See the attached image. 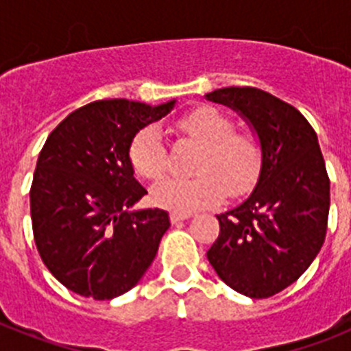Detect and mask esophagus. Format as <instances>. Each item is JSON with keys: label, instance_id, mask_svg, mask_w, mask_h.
Here are the masks:
<instances>
[{"label": "esophagus", "instance_id": "34e87169", "mask_svg": "<svg viewBox=\"0 0 351 351\" xmlns=\"http://www.w3.org/2000/svg\"><path fill=\"white\" fill-rule=\"evenodd\" d=\"M190 216H191L190 213H178V210H173V213H170V221L172 223L184 221V219H188Z\"/></svg>", "mask_w": 351, "mask_h": 351}]
</instances>
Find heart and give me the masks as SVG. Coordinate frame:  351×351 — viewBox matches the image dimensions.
Listing matches in <instances>:
<instances>
[{"label":"heart","instance_id":"heart-1","mask_svg":"<svg viewBox=\"0 0 351 351\" xmlns=\"http://www.w3.org/2000/svg\"><path fill=\"white\" fill-rule=\"evenodd\" d=\"M179 130L202 144L195 161L193 178L167 176L153 186L156 206L178 213L216 206L223 197L241 195L255 182L260 167V145L250 133L234 132V121L218 108L200 107L179 121ZM133 169L147 179L160 178L167 169V147L158 128L137 133L130 147Z\"/></svg>","mask_w":351,"mask_h":351}]
</instances>
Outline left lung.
Segmentation results:
<instances>
[{
	"instance_id": "left-lung-1",
	"label": "left lung",
	"mask_w": 351,
	"mask_h": 351,
	"mask_svg": "<svg viewBox=\"0 0 351 351\" xmlns=\"http://www.w3.org/2000/svg\"><path fill=\"white\" fill-rule=\"evenodd\" d=\"M206 98L235 110L260 145L255 188L216 216L207 260L235 291L265 299L295 283L325 241L330 182L318 137L295 107L262 89L223 88Z\"/></svg>"
}]
</instances>
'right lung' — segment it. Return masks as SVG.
I'll return each instance as SVG.
<instances>
[{
	"label": "right lung",
	"mask_w": 351,
	"mask_h": 351,
	"mask_svg": "<svg viewBox=\"0 0 351 351\" xmlns=\"http://www.w3.org/2000/svg\"><path fill=\"white\" fill-rule=\"evenodd\" d=\"M173 105L93 101L64 117L43 144L29 191L33 235L45 267L68 290L110 300L153 263L169 213L133 207L147 191L133 176L130 147Z\"/></svg>",
	"instance_id": "right-lung-1"
}]
</instances>
